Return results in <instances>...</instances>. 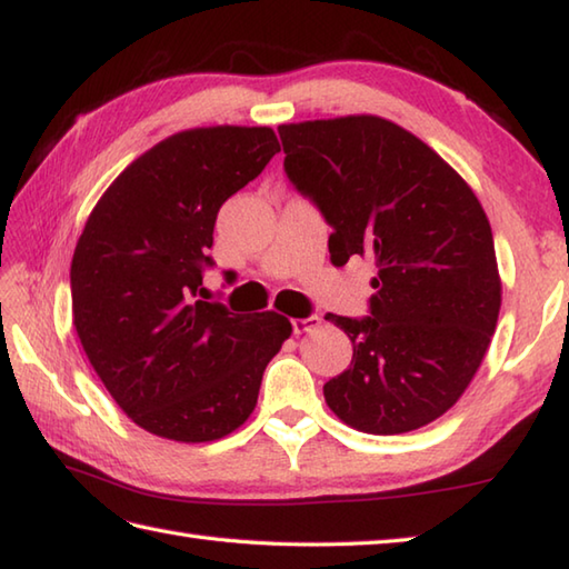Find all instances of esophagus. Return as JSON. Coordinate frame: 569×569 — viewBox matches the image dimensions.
I'll use <instances>...</instances> for the list:
<instances>
[{
    "instance_id": "34e87169",
    "label": "esophagus",
    "mask_w": 569,
    "mask_h": 569,
    "mask_svg": "<svg viewBox=\"0 0 569 569\" xmlns=\"http://www.w3.org/2000/svg\"><path fill=\"white\" fill-rule=\"evenodd\" d=\"M319 317L317 315H309V317H302V319H292V331L295 335H305V331H312L319 327Z\"/></svg>"
}]
</instances>
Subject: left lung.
<instances>
[{
  "label": "left lung",
  "mask_w": 569,
  "mask_h": 569,
  "mask_svg": "<svg viewBox=\"0 0 569 569\" xmlns=\"http://www.w3.org/2000/svg\"><path fill=\"white\" fill-rule=\"evenodd\" d=\"M284 173L331 228V262L379 270L367 317H337L353 357L325 383L341 421L393 436L436 421L483 361L500 312L490 222L446 160L379 116L277 128Z\"/></svg>",
  "instance_id": "8db88e82"
}]
</instances>
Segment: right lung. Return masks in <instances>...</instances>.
Instances as JSON below:
<instances>
[{
    "label": "right lung",
    "instance_id": "obj_1",
    "mask_svg": "<svg viewBox=\"0 0 569 569\" xmlns=\"http://www.w3.org/2000/svg\"><path fill=\"white\" fill-rule=\"evenodd\" d=\"M272 128L216 126L166 138L103 192L71 260L73 327L123 413L206 443L248 421L267 363L292 335L274 312L232 315L200 296L218 210L262 173Z\"/></svg>",
    "mask_w": 569,
    "mask_h": 569
}]
</instances>
